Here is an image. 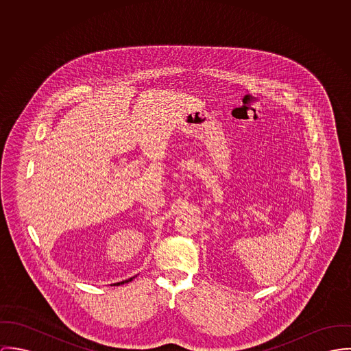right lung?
Segmentation results:
<instances>
[{
  "label": "right lung",
  "instance_id": "obj_1",
  "mask_svg": "<svg viewBox=\"0 0 351 351\" xmlns=\"http://www.w3.org/2000/svg\"><path fill=\"white\" fill-rule=\"evenodd\" d=\"M133 278V277H132ZM132 278H129V280H125V281H121V282H117V285H121V284H123V282H129V281H132ZM116 285V284H114Z\"/></svg>",
  "mask_w": 351,
  "mask_h": 351
}]
</instances>
